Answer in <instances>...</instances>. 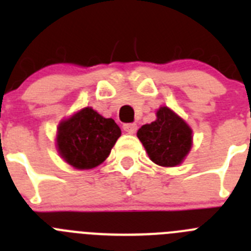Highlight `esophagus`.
Listing matches in <instances>:
<instances>
[{"label": "esophagus", "mask_w": 251, "mask_h": 251, "mask_svg": "<svg viewBox=\"0 0 251 251\" xmlns=\"http://www.w3.org/2000/svg\"><path fill=\"white\" fill-rule=\"evenodd\" d=\"M124 130H125L127 134H135L137 130V125L136 124H125V125H124Z\"/></svg>", "instance_id": "1"}]
</instances>
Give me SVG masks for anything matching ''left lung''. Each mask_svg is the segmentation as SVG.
<instances>
[{
	"instance_id": "left-lung-1",
	"label": "left lung",
	"mask_w": 251,
	"mask_h": 251,
	"mask_svg": "<svg viewBox=\"0 0 251 251\" xmlns=\"http://www.w3.org/2000/svg\"><path fill=\"white\" fill-rule=\"evenodd\" d=\"M137 137L151 161L164 168L181 164L193 148V130L168 106L157 110L156 120L139 128Z\"/></svg>"
}]
</instances>
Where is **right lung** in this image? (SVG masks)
<instances>
[{
    "mask_svg": "<svg viewBox=\"0 0 251 251\" xmlns=\"http://www.w3.org/2000/svg\"><path fill=\"white\" fill-rule=\"evenodd\" d=\"M121 130L112 119L101 116L92 107H83L57 126L56 148L72 168L90 170L109 157Z\"/></svg>",
    "mask_w": 251,
    "mask_h": 251,
    "instance_id": "add662e5",
    "label": "right lung"
}]
</instances>
